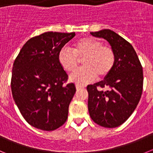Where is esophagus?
I'll use <instances>...</instances> for the list:
<instances>
[{"label": "esophagus", "instance_id": "34e87169", "mask_svg": "<svg viewBox=\"0 0 153 153\" xmlns=\"http://www.w3.org/2000/svg\"><path fill=\"white\" fill-rule=\"evenodd\" d=\"M76 90H80V89L84 88V86H83V85L76 84Z\"/></svg>", "mask_w": 153, "mask_h": 153}]
</instances>
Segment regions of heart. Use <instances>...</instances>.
Listing matches in <instances>:
<instances>
[{"label": "heart", "mask_w": 153, "mask_h": 153, "mask_svg": "<svg viewBox=\"0 0 153 153\" xmlns=\"http://www.w3.org/2000/svg\"><path fill=\"white\" fill-rule=\"evenodd\" d=\"M82 60L83 67L70 76V79L84 84L98 79H104L110 74L116 62V54L111 47L103 45L100 40L83 37L73 44L72 51L63 48L58 53V61L69 73L74 72Z\"/></svg>", "instance_id": "heart-1"}]
</instances>
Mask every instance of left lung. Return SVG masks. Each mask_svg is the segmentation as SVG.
<instances>
[{
	"mask_svg": "<svg viewBox=\"0 0 153 153\" xmlns=\"http://www.w3.org/2000/svg\"><path fill=\"white\" fill-rule=\"evenodd\" d=\"M90 34L109 42L116 54V62L108 76L86 87L89 113L98 125L115 128L128 120L140 102L143 86V67L132 46L114 31L105 29L90 32Z\"/></svg>",
	"mask_w": 153,
	"mask_h": 153,
	"instance_id": "8db88e82",
	"label": "left lung"
}]
</instances>
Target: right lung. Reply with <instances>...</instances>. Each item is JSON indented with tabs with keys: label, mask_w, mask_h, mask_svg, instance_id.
<instances>
[{
	"label": "right lung",
	"mask_w": 153,
	"mask_h": 153,
	"mask_svg": "<svg viewBox=\"0 0 153 153\" xmlns=\"http://www.w3.org/2000/svg\"><path fill=\"white\" fill-rule=\"evenodd\" d=\"M74 36V32H46L33 36L13 62V98L23 117L35 128L55 130L67 121L76 87L73 83L65 84L68 75L58 53Z\"/></svg>",
	"instance_id": "1"
}]
</instances>
